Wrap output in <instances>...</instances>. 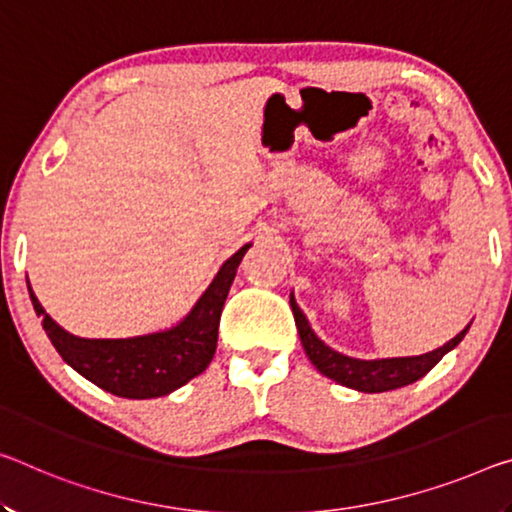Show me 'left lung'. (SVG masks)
I'll list each match as a JSON object with an SVG mask.
<instances>
[{"label":"left lung","mask_w":512,"mask_h":512,"mask_svg":"<svg viewBox=\"0 0 512 512\" xmlns=\"http://www.w3.org/2000/svg\"><path fill=\"white\" fill-rule=\"evenodd\" d=\"M289 300H291V310H294L300 344H303L307 358H310L314 367L319 369L323 376L335 380V383L358 389V392H367V394L389 392V389H399L415 383L419 378H424L446 353L453 351V348L462 342V337L467 335L469 326H472V323H469V326L462 332H458L451 342L435 348L431 353L412 355V358L358 360V358H348V355L332 351L330 346L323 344L321 339L314 335V330L310 328V321H307L303 310L296 305L294 294H291Z\"/></svg>","instance_id":"1"}]
</instances>
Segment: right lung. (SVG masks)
<instances>
[{
	"mask_svg": "<svg viewBox=\"0 0 512 512\" xmlns=\"http://www.w3.org/2000/svg\"><path fill=\"white\" fill-rule=\"evenodd\" d=\"M250 243L239 248L218 269L212 285L177 326L127 339H86L63 330L43 310L29 287L31 303L56 351L72 369L93 385L123 399L166 396L209 367L216 353L218 321L234 275ZM29 285V282H27Z\"/></svg>",
	"mask_w": 512,
	"mask_h": 512,
	"instance_id": "right-lung-1",
	"label": "right lung"
}]
</instances>
